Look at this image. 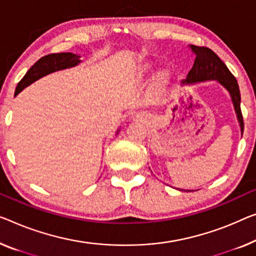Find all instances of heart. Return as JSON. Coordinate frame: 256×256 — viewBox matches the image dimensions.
I'll use <instances>...</instances> for the list:
<instances>
[{
	"instance_id": "1",
	"label": "heart",
	"mask_w": 256,
	"mask_h": 256,
	"mask_svg": "<svg viewBox=\"0 0 256 256\" xmlns=\"http://www.w3.org/2000/svg\"><path fill=\"white\" fill-rule=\"evenodd\" d=\"M152 66L150 63H144L142 66L140 68V72L141 74H148L152 70ZM170 78V71L166 70V68H164V70H161L158 74V76H156V80H158V82L160 84H164L168 79Z\"/></svg>"
}]
</instances>
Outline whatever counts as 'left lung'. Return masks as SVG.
Listing matches in <instances>:
<instances>
[{
  "label": "left lung",
  "mask_w": 256,
  "mask_h": 256,
  "mask_svg": "<svg viewBox=\"0 0 256 256\" xmlns=\"http://www.w3.org/2000/svg\"><path fill=\"white\" fill-rule=\"evenodd\" d=\"M190 50L196 55V60L192 68H190L188 77L182 84L193 85L196 82H208V80H216L220 85H222L230 94L232 104L234 106L236 115L239 122L242 134L244 132L242 114L240 109V90L237 79L231 74L223 60L214 52L212 49L207 47H198V46H190Z\"/></svg>",
  "instance_id": "1"
}]
</instances>
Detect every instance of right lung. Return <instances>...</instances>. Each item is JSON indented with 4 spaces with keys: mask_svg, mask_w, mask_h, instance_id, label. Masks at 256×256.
<instances>
[{
    "mask_svg": "<svg viewBox=\"0 0 256 256\" xmlns=\"http://www.w3.org/2000/svg\"><path fill=\"white\" fill-rule=\"evenodd\" d=\"M80 62H82L80 56L77 54H72V52H60V54H50L41 57L38 62L30 66L22 79L18 82L16 92H14V96L20 93L25 87L36 82L38 79L42 78L49 74H52V72L77 66Z\"/></svg>",
    "mask_w": 256,
    "mask_h": 256,
    "instance_id": "right-lung-1",
    "label": "right lung"
}]
</instances>
